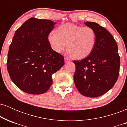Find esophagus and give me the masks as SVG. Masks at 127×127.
Instances as JSON below:
<instances>
[{"label":"esophagus","mask_w":127,"mask_h":127,"mask_svg":"<svg viewBox=\"0 0 127 127\" xmlns=\"http://www.w3.org/2000/svg\"><path fill=\"white\" fill-rule=\"evenodd\" d=\"M64 62H65V63H67V62H70V60L68 59V58L65 57V58H64Z\"/></svg>","instance_id":"esophagus-1"}]
</instances>
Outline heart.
Here are the masks:
<instances>
[{"instance_id": "heart-1", "label": "heart", "mask_w": 127, "mask_h": 127, "mask_svg": "<svg viewBox=\"0 0 127 127\" xmlns=\"http://www.w3.org/2000/svg\"><path fill=\"white\" fill-rule=\"evenodd\" d=\"M48 39L54 51L60 53L67 46L68 55L76 59L82 60L93 52L96 34L90 27L65 23L59 26L56 32H51Z\"/></svg>"}]
</instances>
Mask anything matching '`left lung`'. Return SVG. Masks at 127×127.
<instances>
[{"label": "left lung", "mask_w": 127, "mask_h": 127, "mask_svg": "<svg viewBox=\"0 0 127 127\" xmlns=\"http://www.w3.org/2000/svg\"><path fill=\"white\" fill-rule=\"evenodd\" d=\"M85 24L95 31V45L88 57L73 61L76 65L73 79L82 95L97 97L109 91L117 81L120 57L116 41L105 28L94 22H85Z\"/></svg>", "instance_id": "1"}]
</instances>
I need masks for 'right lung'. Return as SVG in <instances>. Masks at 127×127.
<instances>
[{
    "instance_id": "obj_1",
    "label": "right lung",
    "mask_w": 127,
    "mask_h": 127,
    "mask_svg": "<svg viewBox=\"0 0 127 127\" xmlns=\"http://www.w3.org/2000/svg\"><path fill=\"white\" fill-rule=\"evenodd\" d=\"M55 23L30 18L15 32L9 46L7 69L12 82L30 94L46 93L52 75L64 64V57L52 50L49 34Z\"/></svg>"
}]
</instances>
